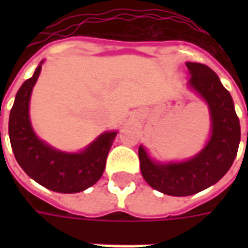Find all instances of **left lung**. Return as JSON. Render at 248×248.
Listing matches in <instances>:
<instances>
[{
  "label": "left lung",
  "instance_id": "obj_1",
  "mask_svg": "<svg viewBox=\"0 0 248 248\" xmlns=\"http://www.w3.org/2000/svg\"><path fill=\"white\" fill-rule=\"evenodd\" d=\"M188 85L207 102L211 115V137L199 154L186 162L158 163L140 146L142 177L153 188L172 197H187L213 186L232 165L240 142L239 118L230 93L208 66L187 62Z\"/></svg>",
  "mask_w": 248,
  "mask_h": 248
}]
</instances>
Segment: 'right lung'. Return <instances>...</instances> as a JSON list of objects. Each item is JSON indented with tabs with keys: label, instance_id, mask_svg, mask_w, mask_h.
Returning <instances> with one entry per match:
<instances>
[{
	"label": "right lung",
	"instance_id": "obj_1",
	"mask_svg": "<svg viewBox=\"0 0 248 248\" xmlns=\"http://www.w3.org/2000/svg\"><path fill=\"white\" fill-rule=\"evenodd\" d=\"M41 63L17 92L9 117L10 145L19 166L41 186L63 194L83 191L102 177L117 131L103 133L76 154L58 151L41 140L34 134L29 118L30 95L40 77Z\"/></svg>",
	"mask_w": 248,
	"mask_h": 248
}]
</instances>
